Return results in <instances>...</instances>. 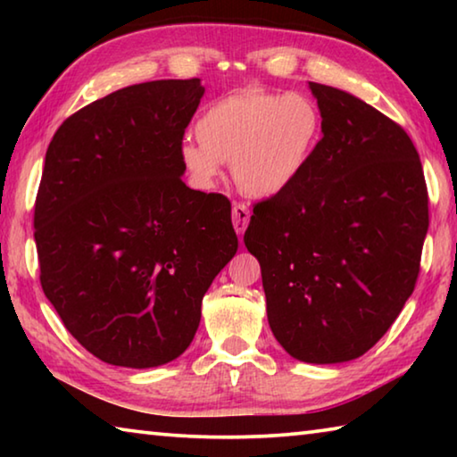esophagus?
I'll return each instance as SVG.
<instances>
[{
    "label": "esophagus",
    "instance_id": "1",
    "mask_svg": "<svg viewBox=\"0 0 457 457\" xmlns=\"http://www.w3.org/2000/svg\"><path fill=\"white\" fill-rule=\"evenodd\" d=\"M231 220H234L236 231L242 236L247 228V223H250V207L245 204H234V207H231Z\"/></svg>",
    "mask_w": 457,
    "mask_h": 457
}]
</instances>
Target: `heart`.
<instances>
[{
	"label": "heart",
	"instance_id": "b5f03b06",
	"mask_svg": "<svg viewBox=\"0 0 457 457\" xmlns=\"http://www.w3.org/2000/svg\"><path fill=\"white\" fill-rule=\"evenodd\" d=\"M197 141H183L179 161L193 187L218 185L221 165L245 195L274 197L311 165L322 137V114L300 92L244 88L215 100L195 122Z\"/></svg>",
	"mask_w": 457,
	"mask_h": 457
}]
</instances>
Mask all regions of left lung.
<instances>
[{
  "label": "left lung",
  "instance_id": "1",
  "mask_svg": "<svg viewBox=\"0 0 457 457\" xmlns=\"http://www.w3.org/2000/svg\"><path fill=\"white\" fill-rule=\"evenodd\" d=\"M322 138L304 175L253 205L268 322L290 357L335 365L365 354L415 288L429 228L411 138L349 92L308 82Z\"/></svg>",
  "mask_w": 457,
  "mask_h": 457
}]
</instances>
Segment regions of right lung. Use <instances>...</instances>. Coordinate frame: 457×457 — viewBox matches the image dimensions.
Instances as JSON below:
<instances>
[{"label":"right lung","mask_w":457,"mask_h":457,"mask_svg":"<svg viewBox=\"0 0 457 457\" xmlns=\"http://www.w3.org/2000/svg\"><path fill=\"white\" fill-rule=\"evenodd\" d=\"M199 79L120 88L68 117L46 151L34 239L46 298L108 365L179 357L236 256L231 204L189 189L179 161Z\"/></svg>","instance_id":"right-lung-1"}]
</instances>
